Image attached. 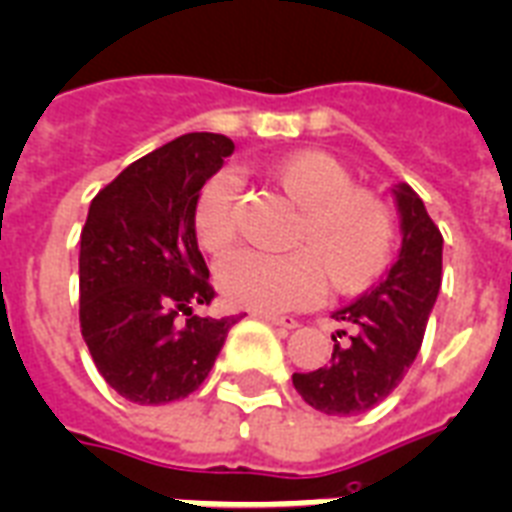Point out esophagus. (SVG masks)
I'll return each instance as SVG.
<instances>
[{"label": "esophagus", "mask_w": 512, "mask_h": 512, "mask_svg": "<svg viewBox=\"0 0 512 512\" xmlns=\"http://www.w3.org/2000/svg\"><path fill=\"white\" fill-rule=\"evenodd\" d=\"M253 316H259V319H264V322L274 324V327H282V329H295L298 327V319H293V316H277V314H264V311H256Z\"/></svg>", "instance_id": "1"}]
</instances>
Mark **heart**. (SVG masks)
Here are the masks:
<instances>
[{
    "instance_id": "obj_1",
    "label": "heart",
    "mask_w": 512,
    "mask_h": 512,
    "mask_svg": "<svg viewBox=\"0 0 512 512\" xmlns=\"http://www.w3.org/2000/svg\"><path fill=\"white\" fill-rule=\"evenodd\" d=\"M266 180L298 217L290 225L293 251L266 256L238 251L217 266L225 301L264 314L306 306L322 293L324 277L337 295L369 290L392 264L398 227L379 193L353 185L337 156L301 149L266 164ZM193 235L209 256H222L238 238V183L227 172L211 175L193 204Z\"/></svg>"
}]
</instances>
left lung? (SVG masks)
<instances>
[{"label": "left lung", "mask_w": 512, "mask_h": 512, "mask_svg": "<svg viewBox=\"0 0 512 512\" xmlns=\"http://www.w3.org/2000/svg\"><path fill=\"white\" fill-rule=\"evenodd\" d=\"M403 248L382 282L332 319L342 324L332 361L293 374V387L327 416H358L382 403L416 361L442 285V232L411 185L395 190Z\"/></svg>", "instance_id": "8db88e82"}]
</instances>
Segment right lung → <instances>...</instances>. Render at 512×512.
I'll return each instance as SVG.
<instances>
[{
	"label": "right lung",
	"instance_id": "1",
	"mask_svg": "<svg viewBox=\"0 0 512 512\" xmlns=\"http://www.w3.org/2000/svg\"><path fill=\"white\" fill-rule=\"evenodd\" d=\"M235 143L188 133L104 185L80 232V332L104 382L138 405L188 398L240 316H196L214 301L193 204Z\"/></svg>",
	"mask_w": 512,
	"mask_h": 512
}]
</instances>
